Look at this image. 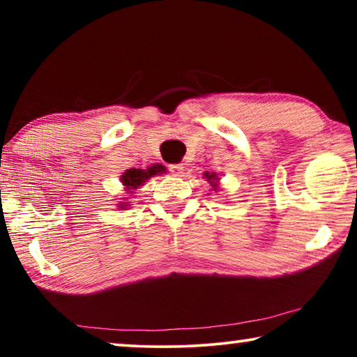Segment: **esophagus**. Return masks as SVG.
<instances>
[{
  "instance_id": "esophagus-1",
  "label": "esophagus",
  "mask_w": 357,
  "mask_h": 357,
  "mask_svg": "<svg viewBox=\"0 0 357 357\" xmlns=\"http://www.w3.org/2000/svg\"><path fill=\"white\" fill-rule=\"evenodd\" d=\"M184 165L183 164H174V165H170V172L174 174V176H183L184 174Z\"/></svg>"
}]
</instances>
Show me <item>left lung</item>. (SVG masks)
I'll return each mask as SVG.
<instances>
[{
	"mask_svg": "<svg viewBox=\"0 0 357 357\" xmlns=\"http://www.w3.org/2000/svg\"><path fill=\"white\" fill-rule=\"evenodd\" d=\"M203 176L204 178H206V181H208V183L211 184V189H213L214 190V193H217V190H219V181H220V178L219 176H217V174L215 173H209V172H206V173H204L203 174ZM209 189V190H211Z\"/></svg>",
	"mask_w": 357,
	"mask_h": 357,
	"instance_id": "left-lung-1",
	"label": "left lung"
}]
</instances>
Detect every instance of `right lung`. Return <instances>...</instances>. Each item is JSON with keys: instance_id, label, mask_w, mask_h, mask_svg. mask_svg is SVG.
Wrapping results in <instances>:
<instances>
[{"instance_id": "obj_1", "label": "right lung", "mask_w": 357, "mask_h": 357, "mask_svg": "<svg viewBox=\"0 0 357 357\" xmlns=\"http://www.w3.org/2000/svg\"><path fill=\"white\" fill-rule=\"evenodd\" d=\"M167 172V168L160 164H154L148 168H129L126 170L123 174H121L119 179L121 183L124 185L126 193H135L137 189H140L142 185H144V183H148V179H151L153 176H159V174H164ZM128 200V197H124ZM130 202H121L118 203L119 209H128L130 204Z\"/></svg>"}]
</instances>
